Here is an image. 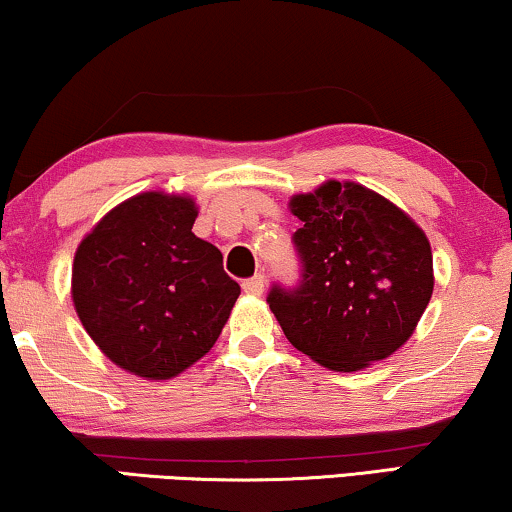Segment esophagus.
Returning a JSON list of instances; mask_svg holds the SVG:
<instances>
[{
    "label": "esophagus",
    "mask_w": 512,
    "mask_h": 512,
    "mask_svg": "<svg viewBox=\"0 0 512 512\" xmlns=\"http://www.w3.org/2000/svg\"><path fill=\"white\" fill-rule=\"evenodd\" d=\"M263 286H265V279L263 275H256L251 279H244L242 282V289L247 296H263Z\"/></svg>",
    "instance_id": "1"
}]
</instances>
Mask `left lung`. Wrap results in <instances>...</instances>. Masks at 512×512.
I'll return each mask as SVG.
<instances>
[{"instance_id":"left-lung-1","label":"left lung","mask_w":512,"mask_h":512,"mask_svg":"<svg viewBox=\"0 0 512 512\" xmlns=\"http://www.w3.org/2000/svg\"><path fill=\"white\" fill-rule=\"evenodd\" d=\"M303 258L296 291L275 286L268 303L298 352L356 373L401 349L433 293L429 237L410 214L356 184L328 179L289 200Z\"/></svg>"}]
</instances>
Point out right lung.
<instances>
[{
  "instance_id": "obj_1",
  "label": "right lung",
  "mask_w": 512,
  "mask_h": 512,
  "mask_svg": "<svg viewBox=\"0 0 512 512\" xmlns=\"http://www.w3.org/2000/svg\"><path fill=\"white\" fill-rule=\"evenodd\" d=\"M191 195L146 191L109 209L76 247L72 303L118 368L172 380L200 361L226 326L240 284L221 251L193 233Z\"/></svg>"
}]
</instances>
